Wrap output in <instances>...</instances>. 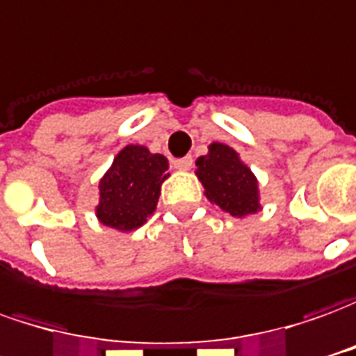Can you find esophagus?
Returning a JSON list of instances; mask_svg holds the SVG:
<instances>
[{
	"mask_svg": "<svg viewBox=\"0 0 356 356\" xmlns=\"http://www.w3.org/2000/svg\"><path fill=\"white\" fill-rule=\"evenodd\" d=\"M173 168L179 169V171H188V169L193 168V158L187 156V158L175 159V161H173Z\"/></svg>",
	"mask_w": 356,
	"mask_h": 356,
	"instance_id": "34e87169",
	"label": "esophagus"
}]
</instances>
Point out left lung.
<instances>
[{"label":"left lung","instance_id":"left-lung-1","mask_svg":"<svg viewBox=\"0 0 356 356\" xmlns=\"http://www.w3.org/2000/svg\"><path fill=\"white\" fill-rule=\"evenodd\" d=\"M195 163V175L204 187V197L222 212L234 218H245L263 209L259 181L232 146L212 142L209 152Z\"/></svg>","mask_w":356,"mask_h":356}]
</instances>
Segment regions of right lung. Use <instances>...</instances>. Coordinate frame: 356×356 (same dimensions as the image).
I'll return each mask as SVG.
<instances>
[{
  "label": "right lung",
  "mask_w": 356,
  "mask_h": 356,
  "mask_svg": "<svg viewBox=\"0 0 356 356\" xmlns=\"http://www.w3.org/2000/svg\"><path fill=\"white\" fill-rule=\"evenodd\" d=\"M169 161L146 146L128 144L99 179L97 220L122 234L144 226L156 212L161 183L169 177Z\"/></svg>",
  "instance_id": "1"
}]
</instances>
